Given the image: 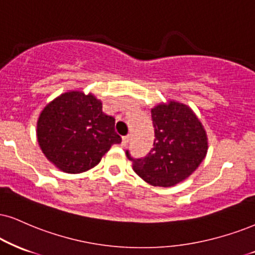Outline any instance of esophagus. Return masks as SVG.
<instances>
[{
	"mask_svg": "<svg viewBox=\"0 0 255 255\" xmlns=\"http://www.w3.org/2000/svg\"><path fill=\"white\" fill-rule=\"evenodd\" d=\"M128 142H130V136L122 137V146H127Z\"/></svg>",
	"mask_w": 255,
	"mask_h": 255,
	"instance_id": "obj_1",
	"label": "esophagus"
}]
</instances>
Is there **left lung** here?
Returning a JSON list of instances; mask_svg holds the SVG:
<instances>
[{"label": "left lung", "instance_id": "8db88e82", "mask_svg": "<svg viewBox=\"0 0 255 255\" xmlns=\"http://www.w3.org/2000/svg\"><path fill=\"white\" fill-rule=\"evenodd\" d=\"M155 140L144 158H133L132 169L153 187H174L199 168L208 151L202 123L189 106L176 100L151 109Z\"/></svg>", "mask_w": 255, "mask_h": 255}]
</instances>
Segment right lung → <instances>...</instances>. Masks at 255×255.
Segmentation results:
<instances>
[{
    "label": "right lung",
    "instance_id": "add662e5",
    "mask_svg": "<svg viewBox=\"0 0 255 255\" xmlns=\"http://www.w3.org/2000/svg\"><path fill=\"white\" fill-rule=\"evenodd\" d=\"M36 137L47 159L67 174L90 170L122 142L102 100L83 91H68L47 104L37 119Z\"/></svg>",
    "mask_w": 255,
    "mask_h": 255
}]
</instances>
